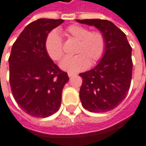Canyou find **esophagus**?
Segmentation results:
<instances>
[{"mask_svg": "<svg viewBox=\"0 0 146 146\" xmlns=\"http://www.w3.org/2000/svg\"><path fill=\"white\" fill-rule=\"evenodd\" d=\"M76 74L75 73H68V76L69 78H71V77H73V76H75Z\"/></svg>", "mask_w": 146, "mask_h": 146, "instance_id": "esophagus-1", "label": "esophagus"}]
</instances>
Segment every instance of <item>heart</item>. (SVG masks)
Returning <instances> with one entry per match:
<instances>
[{
  "label": "heart",
  "instance_id": "heart-1",
  "mask_svg": "<svg viewBox=\"0 0 146 146\" xmlns=\"http://www.w3.org/2000/svg\"><path fill=\"white\" fill-rule=\"evenodd\" d=\"M68 38L78 42L75 56L66 57L60 64V67L69 73L79 72L98 61L105 52L106 39L99 31H90L88 28L72 25L65 30ZM45 48L48 56L54 60H60L63 56V44L56 31L49 33L45 41Z\"/></svg>",
  "mask_w": 146,
  "mask_h": 146
}]
</instances>
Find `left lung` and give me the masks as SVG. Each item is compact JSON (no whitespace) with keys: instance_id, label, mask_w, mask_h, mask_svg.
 Segmentation results:
<instances>
[{"instance_id":"left-lung-1","label":"left lung","mask_w":146,"mask_h":146,"mask_svg":"<svg viewBox=\"0 0 146 146\" xmlns=\"http://www.w3.org/2000/svg\"><path fill=\"white\" fill-rule=\"evenodd\" d=\"M76 21L94 26L106 39V48L101 60L94 68L79 74L82 78L79 93L82 104L90 112L111 111L125 98L130 88L132 48L125 34L108 20Z\"/></svg>"}]
</instances>
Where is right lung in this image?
I'll list each match as a JSON object with an SVG mask.
<instances>
[{"mask_svg":"<svg viewBox=\"0 0 146 146\" xmlns=\"http://www.w3.org/2000/svg\"><path fill=\"white\" fill-rule=\"evenodd\" d=\"M63 23V19L34 21L24 28L11 49L9 65L12 94L18 106L34 117H48L61 104L68 74L48 56L45 41L49 32Z\"/></svg>","mask_w":146,"mask_h":146,"instance_id":"1","label":"right lung"}]
</instances>
